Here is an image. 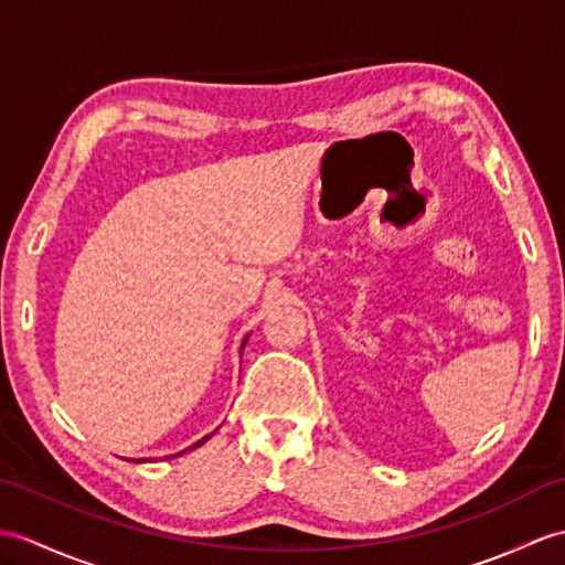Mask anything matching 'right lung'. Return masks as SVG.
I'll list each match as a JSON object with an SVG mask.
<instances>
[{"mask_svg": "<svg viewBox=\"0 0 565 565\" xmlns=\"http://www.w3.org/2000/svg\"><path fill=\"white\" fill-rule=\"evenodd\" d=\"M243 347H245V342H243ZM206 440H209V436H204L202 440H196L194 445H190V448H188V450H196V448H200V445H204ZM188 450H182V452H188ZM182 452H178V455H182ZM178 455H175V457H178Z\"/></svg>", "mask_w": 565, "mask_h": 565, "instance_id": "right-lung-1", "label": "right lung"}]
</instances>
